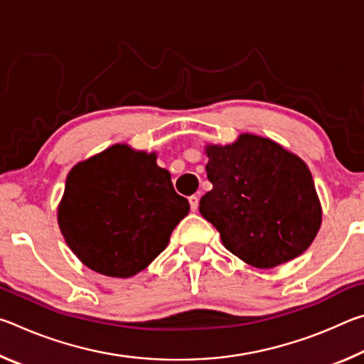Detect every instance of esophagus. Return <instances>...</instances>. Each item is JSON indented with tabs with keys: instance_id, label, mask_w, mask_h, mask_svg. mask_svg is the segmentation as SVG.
Wrapping results in <instances>:
<instances>
[{
	"instance_id": "1",
	"label": "esophagus",
	"mask_w": 364,
	"mask_h": 364,
	"mask_svg": "<svg viewBox=\"0 0 364 364\" xmlns=\"http://www.w3.org/2000/svg\"><path fill=\"white\" fill-rule=\"evenodd\" d=\"M189 205H191V210L196 212L197 207H199V197H197V196H191V197H189Z\"/></svg>"
}]
</instances>
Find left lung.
Returning <instances> with one entry per match:
<instances>
[{
    "mask_svg": "<svg viewBox=\"0 0 364 364\" xmlns=\"http://www.w3.org/2000/svg\"><path fill=\"white\" fill-rule=\"evenodd\" d=\"M205 152L213 189L199 210L231 254L267 269L310 247L321 226V204L304 160L249 133L232 144L207 146Z\"/></svg>",
    "mask_w": 364,
    "mask_h": 364,
    "instance_id": "obj_1",
    "label": "left lung"
}]
</instances>
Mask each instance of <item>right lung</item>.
Segmentation results:
<instances>
[{
    "instance_id": "right-lung-1",
    "label": "right lung",
    "mask_w": 364,
    "mask_h": 364,
    "mask_svg": "<svg viewBox=\"0 0 364 364\" xmlns=\"http://www.w3.org/2000/svg\"><path fill=\"white\" fill-rule=\"evenodd\" d=\"M156 159V152L114 144L70 170L58 221L88 268L112 278L134 276L167 247L188 215L189 202Z\"/></svg>"
}]
</instances>
